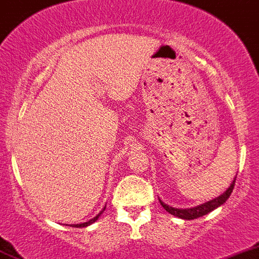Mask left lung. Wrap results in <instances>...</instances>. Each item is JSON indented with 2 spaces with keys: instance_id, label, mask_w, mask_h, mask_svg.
<instances>
[{
  "instance_id": "obj_1",
  "label": "left lung",
  "mask_w": 259,
  "mask_h": 259,
  "mask_svg": "<svg viewBox=\"0 0 259 259\" xmlns=\"http://www.w3.org/2000/svg\"><path fill=\"white\" fill-rule=\"evenodd\" d=\"M235 180H236V176L234 178L230 187L226 189V192L222 193L221 195H219L217 198H213V199L208 200V202L206 203H202V204H199V206L190 207V208H175V207H171L168 206V204H166V203L162 202L159 198L158 199H159V203H161V206H162L168 213L172 214V216H176L179 217V219H183V220H194V219H198V217L204 216V214L209 213V212H212L213 209L219 208L220 206H222V204H224V203L226 202V200L229 199V197L231 195V192H233L234 189V185H235Z\"/></svg>"
}]
</instances>
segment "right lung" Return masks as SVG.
Masks as SVG:
<instances>
[{
	"label": "right lung",
	"instance_id": "1",
	"mask_svg": "<svg viewBox=\"0 0 259 259\" xmlns=\"http://www.w3.org/2000/svg\"><path fill=\"white\" fill-rule=\"evenodd\" d=\"M105 209H106V206H105V207H103V208H102V211H101V212H100V213L97 214V216H96V217H93V219H92V220H89V221H87V222H83V224L70 225V226H72V228H87V226H89V225L94 224V222H96V221H97V220L100 219V216H101V214H102V213H103V211H105Z\"/></svg>",
	"mask_w": 259,
	"mask_h": 259
}]
</instances>
